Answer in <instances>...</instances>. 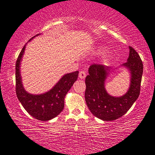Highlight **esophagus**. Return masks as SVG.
Listing matches in <instances>:
<instances>
[{"label":"esophagus","mask_w":155,"mask_h":155,"mask_svg":"<svg viewBox=\"0 0 155 155\" xmlns=\"http://www.w3.org/2000/svg\"><path fill=\"white\" fill-rule=\"evenodd\" d=\"M79 77L80 79H84L86 77V72L84 71H81L79 73Z\"/></svg>","instance_id":"esophagus-1"}]
</instances>
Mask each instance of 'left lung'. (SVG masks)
Wrapping results in <instances>:
<instances>
[{"instance_id":"left-lung-1","label":"left lung","mask_w":155,"mask_h":155,"mask_svg":"<svg viewBox=\"0 0 155 155\" xmlns=\"http://www.w3.org/2000/svg\"><path fill=\"white\" fill-rule=\"evenodd\" d=\"M129 48V58L122 66L130 71V85L123 96H111L104 88V82L110 72L109 66L94 64L89 68L85 80V101L90 111L102 120H114L121 117L139 96L143 66L137 52L132 47Z\"/></svg>"}]
</instances>
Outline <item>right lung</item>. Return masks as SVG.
<instances>
[{
	"label": "right lung",
	"mask_w": 155,
	"mask_h": 155,
	"mask_svg": "<svg viewBox=\"0 0 155 155\" xmlns=\"http://www.w3.org/2000/svg\"><path fill=\"white\" fill-rule=\"evenodd\" d=\"M39 34L37 35L38 36ZM33 37L29 40L30 41ZM25 45L21 50L16 62V93L18 101L32 117L41 121H46L56 117L64 107V97L78 79V71L67 73L45 94L33 95L28 93L23 87L20 73V65L24 53Z\"/></svg>",
	"instance_id": "1"
}]
</instances>
